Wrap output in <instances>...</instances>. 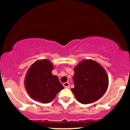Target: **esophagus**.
Segmentation results:
<instances>
[{
  "label": "esophagus",
  "instance_id": "esophagus-1",
  "mask_svg": "<svg viewBox=\"0 0 130 130\" xmlns=\"http://www.w3.org/2000/svg\"><path fill=\"white\" fill-rule=\"evenodd\" d=\"M63 86L65 88H69L70 87V84L68 83H67H67H63Z\"/></svg>",
  "mask_w": 130,
  "mask_h": 130
}]
</instances>
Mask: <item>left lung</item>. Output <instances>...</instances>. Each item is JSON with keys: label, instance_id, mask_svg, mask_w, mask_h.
<instances>
[{"label": "left lung", "instance_id": "left-lung-1", "mask_svg": "<svg viewBox=\"0 0 130 130\" xmlns=\"http://www.w3.org/2000/svg\"><path fill=\"white\" fill-rule=\"evenodd\" d=\"M74 87L71 89L79 102L92 103L102 97L109 85L106 71L92 59H84L74 68Z\"/></svg>", "mask_w": 130, "mask_h": 130}]
</instances>
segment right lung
Here are the masks:
<instances>
[{"label": "right lung", "mask_w": 130, "mask_h": 130, "mask_svg": "<svg viewBox=\"0 0 130 130\" xmlns=\"http://www.w3.org/2000/svg\"><path fill=\"white\" fill-rule=\"evenodd\" d=\"M53 64L48 59L35 61L27 72L25 89L34 100L48 103L64 89L57 76L52 74Z\"/></svg>", "instance_id": "add662e5"}]
</instances>
